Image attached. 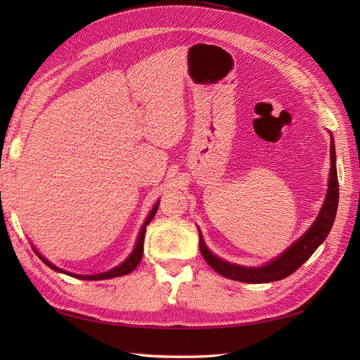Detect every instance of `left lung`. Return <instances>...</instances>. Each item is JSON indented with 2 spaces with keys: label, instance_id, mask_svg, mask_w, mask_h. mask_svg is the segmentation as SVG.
<instances>
[{
  "label": "left lung",
  "instance_id": "8db88e82",
  "mask_svg": "<svg viewBox=\"0 0 360 360\" xmlns=\"http://www.w3.org/2000/svg\"><path fill=\"white\" fill-rule=\"evenodd\" d=\"M338 200H340V186H338V174H336V155H335V143L330 134V172H329V183H328V193L323 201L321 210L319 216L315 217L312 225L304 231L296 242H292L284 252H281L274 259L263 266L250 267L230 263V261L222 259L213 254L212 250L204 243V238L200 233V250L204 259L207 261L217 274L233 279L248 282V284H264V282L281 281L290 276L292 271H296L304 261H307L317 248L326 240L329 236L332 225L335 222V216L338 210Z\"/></svg>",
  "mask_w": 360,
  "mask_h": 360
}]
</instances>
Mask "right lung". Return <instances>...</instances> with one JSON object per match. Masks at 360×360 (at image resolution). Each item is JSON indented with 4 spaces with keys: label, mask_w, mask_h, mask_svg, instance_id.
<instances>
[{
    "label": "right lung",
    "mask_w": 360,
    "mask_h": 360,
    "mask_svg": "<svg viewBox=\"0 0 360 360\" xmlns=\"http://www.w3.org/2000/svg\"><path fill=\"white\" fill-rule=\"evenodd\" d=\"M158 207H159V200L156 201V204L153 205V209L150 210L148 216L146 217V221L143 224V226H141L139 230V234H138V238H136V243H135V248L132 252L129 254V257L123 261V263H120L118 266L110 269L108 271H103V274H96V275H76V274H72V271H68V270H63L60 267H57L56 264H52L51 261H48L45 257H43L39 250L32 246V249H34V252L37 254V257L45 263L48 267H51L52 270L56 271H60V274H64V275H69L72 278H78V279H84V281H101V279H111V278H117V276H123V275H127L130 274V271L135 270L139 264L141 258H143V250H144V237H146V228L147 225L151 222V219H153L156 212H158Z\"/></svg>",
    "instance_id": "obj_1"
}]
</instances>
